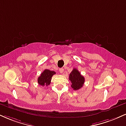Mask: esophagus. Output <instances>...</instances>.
<instances>
[{
  "label": "esophagus",
  "mask_w": 126,
  "mask_h": 126,
  "mask_svg": "<svg viewBox=\"0 0 126 126\" xmlns=\"http://www.w3.org/2000/svg\"><path fill=\"white\" fill-rule=\"evenodd\" d=\"M59 72H60L61 74H62L63 72H64V69H63V68H61V69H59Z\"/></svg>",
  "instance_id": "esophagus-1"
}]
</instances>
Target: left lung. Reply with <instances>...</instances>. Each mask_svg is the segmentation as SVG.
<instances>
[{"instance_id":"8db88e82","label":"left lung","mask_w":126,"mask_h":126,"mask_svg":"<svg viewBox=\"0 0 126 126\" xmlns=\"http://www.w3.org/2000/svg\"><path fill=\"white\" fill-rule=\"evenodd\" d=\"M69 80L72 83L71 87L74 90H78L83 86L85 79L76 69H73L70 73Z\"/></svg>"}]
</instances>
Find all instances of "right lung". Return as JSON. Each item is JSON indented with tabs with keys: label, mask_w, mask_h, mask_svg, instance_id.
Returning a JSON list of instances; mask_svg holds the SVG:
<instances>
[{
	"label": "right lung",
	"mask_w": 126,
	"mask_h": 126,
	"mask_svg": "<svg viewBox=\"0 0 126 126\" xmlns=\"http://www.w3.org/2000/svg\"><path fill=\"white\" fill-rule=\"evenodd\" d=\"M56 72L54 71L49 70L46 69L41 73L40 76L37 79V82L39 84L42 86H47L50 84L51 78L54 75H55Z\"/></svg>",
	"instance_id": "add662e5"
}]
</instances>
